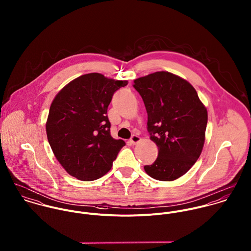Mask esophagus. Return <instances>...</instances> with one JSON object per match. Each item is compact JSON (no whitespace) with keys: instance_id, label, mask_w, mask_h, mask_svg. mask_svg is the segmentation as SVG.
<instances>
[{"instance_id":"34e87169","label":"esophagus","mask_w":251,"mask_h":251,"mask_svg":"<svg viewBox=\"0 0 251 251\" xmlns=\"http://www.w3.org/2000/svg\"><path fill=\"white\" fill-rule=\"evenodd\" d=\"M141 141V138L138 136V135H133L130 139V142L133 144V145H136V144L139 143Z\"/></svg>"}]
</instances>
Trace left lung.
<instances>
[{"label":"left lung","mask_w":251,"mask_h":251,"mask_svg":"<svg viewBox=\"0 0 251 251\" xmlns=\"http://www.w3.org/2000/svg\"><path fill=\"white\" fill-rule=\"evenodd\" d=\"M133 83L148 113L150 139L158 149L157 158L151 165L144 166L145 172L157 180L179 179L202 152L207 108L193 86L171 72H153Z\"/></svg>","instance_id":"8db88e82"}]
</instances>
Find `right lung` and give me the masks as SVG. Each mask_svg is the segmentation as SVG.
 I'll list each match as a JSON object with an SVG mask.
<instances>
[{"label":"right lung","mask_w":251,"mask_h":251,"mask_svg":"<svg viewBox=\"0 0 251 251\" xmlns=\"http://www.w3.org/2000/svg\"><path fill=\"white\" fill-rule=\"evenodd\" d=\"M127 83L87 73L73 79L54 98L46 121L47 139L72 177L85 181L101 178L126 145L111 136L106 114L114 93Z\"/></svg>","instance_id":"1"}]
</instances>
